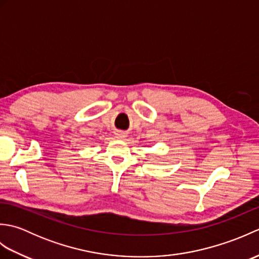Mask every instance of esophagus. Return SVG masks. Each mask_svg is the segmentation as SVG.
Here are the masks:
<instances>
[{
  "label": "esophagus",
  "mask_w": 259,
  "mask_h": 259,
  "mask_svg": "<svg viewBox=\"0 0 259 259\" xmlns=\"http://www.w3.org/2000/svg\"><path fill=\"white\" fill-rule=\"evenodd\" d=\"M118 136H120V138H121V136H122V135H118Z\"/></svg>",
  "instance_id": "1"
}]
</instances>
